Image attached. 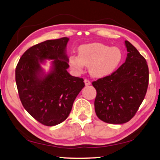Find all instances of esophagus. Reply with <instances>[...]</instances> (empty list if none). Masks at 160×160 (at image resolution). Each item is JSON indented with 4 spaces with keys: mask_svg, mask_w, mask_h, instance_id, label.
I'll list each match as a JSON object with an SVG mask.
<instances>
[{
    "mask_svg": "<svg viewBox=\"0 0 160 160\" xmlns=\"http://www.w3.org/2000/svg\"><path fill=\"white\" fill-rule=\"evenodd\" d=\"M84 82H85V85L86 86H88V85H91L90 81V80H87V79H85V80H84Z\"/></svg>",
    "mask_w": 160,
    "mask_h": 160,
    "instance_id": "obj_1",
    "label": "esophagus"
}]
</instances>
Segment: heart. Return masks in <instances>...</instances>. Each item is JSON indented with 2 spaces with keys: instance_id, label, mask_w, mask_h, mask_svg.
<instances>
[{
  "instance_id": "obj_1",
  "label": "heart",
  "mask_w": 160,
  "mask_h": 160,
  "mask_svg": "<svg viewBox=\"0 0 160 160\" xmlns=\"http://www.w3.org/2000/svg\"><path fill=\"white\" fill-rule=\"evenodd\" d=\"M123 53L119 47H111L101 43H89L78 48V56L69 57V65L78 73L89 66V71L94 78H104L113 73L120 66Z\"/></svg>"
}]
</instances>
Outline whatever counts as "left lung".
<instances>
[{
	"instance_id": "1",
	"label": "left lung",
	"mask_w": 160,
	"mask_h": 160,
	"mask_svg": "<svg viewBox=\"0 0 160 160\" xmlns=\"http://www.w3.org/2000/svg\"><path fill=\"white\" fill-rule=\"evenodd\" d=\"M128 51L125 63L109 76L94 81L97 90L95 112L100 120L121 124L129 121L142 104L147 92L149 70L145 58L125 41Z\"/></svg>"
}]
</instances>
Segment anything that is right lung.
I'll return each mask as SVG.
<instances>
[{"label": "right lung", "instance_id": "right-lung-1", "mask_svg": "<svg viewBox=\"0 0 160 160\" xmlns=\"http://www.w3.org/2000/svg\"><path fill=\"white\" fill-rule=\"evenodd\" d=\"M69 38L47 40L33 46L21 56L15 69V81L22 104L44 126H53L69 116L75 98L85 87L82 78L67 71ZM53 60L45 74L41 64Z\"/></svg>", "mask_w": 160, "mask_h": 160}]
</instances>
